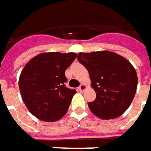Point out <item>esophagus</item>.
Returning <instances> with one entry per match:
<instances>
[{"mask_svg": "<svg viewBox=\"0 0 151 151\" xmlns=\"http://www.w3.org/2000/svg\"><path fill=\"white\" fill-rule=\"evenodd\" d=\"M78 89V91H80V92H83L84 90L86 89V85L85 84H81Z\"/></svg>", "mask_w": 151, "mask_h": 151, "instance_id": "1", "label": "esophagus"}]
</instances>
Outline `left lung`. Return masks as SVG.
<instances>
[{
	"label": "left lung",
	"instance_id": "8db88e82",
	"mask_svg": "<svg viewBox=\"0 0 151 151\" xmlns=\"http://www.w3.org/2000/svg\"><path fill=\"white\" fill-rule=\"evenodd\" d=\"M78 60L88 69L96 99L89 109L101 119L122 115L130 106L137 88V74L132 63L110 51L79 53Z\"/></svg>",
	"mask_w": 151,
	"mask_h": 151
}]
</instances>
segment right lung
<instances>
[{"instance_id":"add662e5","label":"right lung","mask_w":151,"mask_h":151,"mask_svg":"<svg viewBox=\"0 0 151 151\" xmlns=\"http://www.w3.org/2000/svg\"><path fill=\"white\" fill-rule=\"evenodd\" d=\"M77 57L74 53L40 54L20 73L19 88L29 112L44 122H55L66 114L75 89L65 86V70Z\"/></svg>"}]
</instances>
